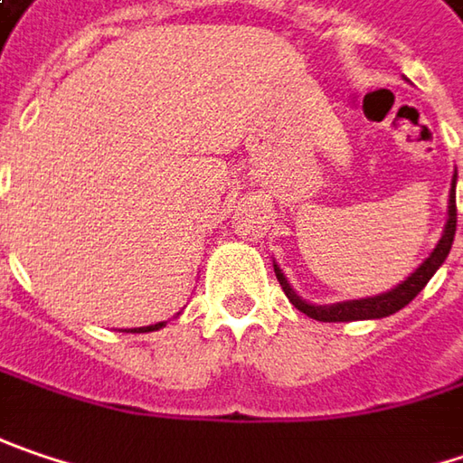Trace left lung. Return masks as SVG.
Here are the masks:
<instances>
[{
  "label": "left lung",
  "instance_id": "1",
  "mask_svg": "<svg viewBox=\"0 0 463 463\" xmlns=\"http://www.w3.org/2000/svg\"><path fill=\"white\" fill-rule=\"evenodd\" d=\"M453 235H456V175H453V185H450V196H449V222H446V231H443V238L440 243L435 246V251L430 257L424 259L420 264V269L406 278L401 286H395L393 290L383 293V296H372V298H359V301H340V304H327V307H314V304H307L301 301L293 288L288 286L286 275L280 272V267L275 264V275H278V283L286 290L288 301L304 312L312 319H319V322H356V319H380V317H388V314H395L398 309H403L409 301H414V296L420 293L421 288L430 283V278L438 272V267L446 261L450 251V243H453Z\"/></svg>",
  "mask_w": 463,
  "mask_h": 463
}]
</instances>
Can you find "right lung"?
Instances as JSON below:
<instances>
[{
    "mask_svg": "<svg viewBox=\"0 0 463 463\" xmlns=\"http://www.w3.org/2000/svg\"><path fill=\"white\" fill-rule=\"evenodd\" d=\"M162 325H165V322H159V325H149V327H138V333H151V330H159ZM133 333H136V330H133Z\"/></svg>",
    "mask_w": 463,
    "mask_h": 463,
    "instance_id": "add662e5",
    "label": "right lung"
}]
</instances>
